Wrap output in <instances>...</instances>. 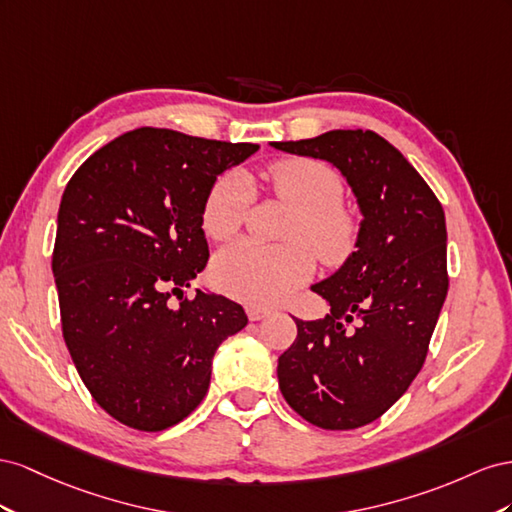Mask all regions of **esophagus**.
I'll list each match as a JSON object with an SVG mask.
<instances>
[{
    "mask_svg": "<svg viewBox=\"0 0 512 512\" xmlns=\"http://www.w3.org/2000/svg\"><path fill=\"white\" fill-rule=\"evenodd\" d=\"M270 313H272V311H270V309H266V306H255V304L246 306V315H248V319H251V321L264 319V317H268Z\"/></svg>",
    "mask_w": 512,
    "mask_h": 512,
    "instance_id": "34e87169",
    "label": "esophagus"
}]
</instances>
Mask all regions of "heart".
Here are the masks:
<instances>
[{
    "label": "heart",
    "instance_id": "b5f03b06",
    "mask_svg": "<svg viewBox=\"0 0 512 512\" xmlns=\"http://www.w3.org/2000/svg\"><path fill=\"white\" fill-rule=\"evenodd\" d=\"M274 193L298 212L289 240H302L319 261L343 264L354 253L360 225L345 210L343 182L337 171L313 158H289L270 167ZM255 188L242 171L218 178L203 201L201 225L212 240H227L236 233L251 208ZM313 257L302 244L264 246L238 240L214 259V279L227 294L251 304H274L311 279Z\"/></svg>",
    "mask_w": 512,
    "mask_h": 512
}]
</instances>
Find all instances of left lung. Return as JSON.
I'll use <instances>...</instances> for the list:
<instances>
[{
	"instance_id": "left-lung-1",
	"label": "left lung",
	"mask_w": 512,
	"mask_h": 512,
	"mask_svg": "<svg viewBox=\"0 0 512 512\" xmlns=\"http://www.w3.org/2000/svg\"><path fill=\"white\" fill-rule=\"evenodd\" d=\"M272 148L341 171L362 214L356 251L311 285L324 319H296L279 358L285 401L311 425L347 431L401 399L427 358L448 294L446 218L427 182L373 130H328Z\"/></svg>"
}]
</instances>
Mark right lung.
<instances>
[{
	"label": "right lung",
	"instance_id": "add662e5",
	"mask_svg": "<svg viewBox=\"0 0 512 512\" xmlns=\"http://www.w3.org/2000/svg\"><path fill=\"white\" fill-rule=\"evenodd\" d=\"M257 150L145 126L102 145L66 186L53 248L64 341L94 401L126 427L184 420L206 397L218 345L248 324L210 291L169 298L208 264L212 184Z\"/></svg>",
	"mask_w": 512,
	"mask_h": 512
}]
</instances>
